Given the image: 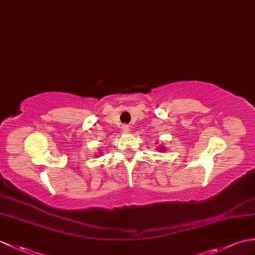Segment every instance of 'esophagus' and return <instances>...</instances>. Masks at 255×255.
<instances>
[{"mask_svg": "<svg viewBox=\"0 0 255 255\" xmlns=\"http://www.w3.org/2000/svg\"><path fill=\"white\" fill-rule=\"evenodd\" d=\"M122 128H123V130H124V131H125V132H129V130H130L129 125H126V124H125V125L122 126Z\"/></svg>", "mask_w": 255, "mask_h": 255, "instance_id": "1", "label": "esophagus"}]
</instances>
